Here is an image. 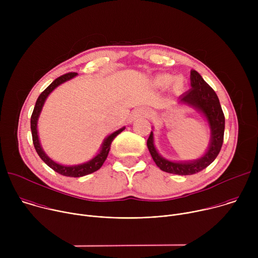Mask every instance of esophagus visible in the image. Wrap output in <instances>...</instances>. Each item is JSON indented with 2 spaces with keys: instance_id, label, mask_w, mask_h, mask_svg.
Here are the masks:
<instances>
[{
  "instance_id": "obj_1",
  "label": "esophagus",
  "mask_w": 258,
  "mask_h": 258,
  "mask_svg": "<svg viewBox=\"0 0 258 258\" xmlns=\"http://www.w3.org/2000/svg\"><path fill=\"white\" fill-rule=\"evenodd\" d=\"M135 116H149L150 115V111L149 109L147 108H139L137 110H135Z\"/></svg>"
}]
</instances>
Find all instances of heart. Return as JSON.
Returning <instances> with one entry per match:
<instances>
[{
    "label": "heart",
    "mask_w": 258,
    "mask_h": 258,
    "mask_svg": "<svg viewBox=\"0 0 258 258\" xmlns=\"http://www.w3.org/2000/svg\"><path fill=\"white\" fill-rule=\"evenodd\" d=\"M167 82V80L166 79H164V78H162L161 80H160V84H165Z\"/></svg>",
    "instance_id": "1"
}]
</instances>
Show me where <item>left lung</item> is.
<instances>
[{
	"instance_id": "8db88e82",
	"label": "left lung",
	"mask_w": 258,
	"mask_h": 258,
	"mask_svg": "<svg viewBox=\"0 0 258 258\" xmlns=\"http://www.w3.org/2000/svg\"><path fill=\"white\" fill-rule=\"evenodd\" d=\"M191 86L192 89L181 96L179 102L194 107L204 114L211 130L210 145L204 156L198 160L191 162H172L158 154L153 144V133L151 132L147 140L149 152L156 165L168 173L190 175L203 170L217 157L224 143L225 115L217 95L196 70L191 71Z\"/></svg>"
}]
</instances>
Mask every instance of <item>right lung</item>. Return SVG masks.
<instances>
[{"instance_id":"add662e5","label":"right lung","mask_w":258,"mask_h":258,"mask_svg":"<svg viewBox=\"0 0 258 258\" xmlns=\"http://www.w3.org/2000/svg\"><path fill=\"white\" fill-rule=\"evenodd\" d=\"M78 75L77 72H68L65 73V75L59 77L58 79H56L38 98L35 102V106L33 108V111L30 117V128H31V135H32V142H33V146H34V149L36 151V153L39 154V156L42 158V160L48 165L50 166L53 170H55L56 172L65 175V176H70V177H80V176H84L87 174H90L94 171H97L98 169H100V167L103 165L104 161L106 160L109 150H110V146H111L112 141L115 139V137L120 134L124 127L114 132L113 134H111L110 136H108L103 145H102V149L100 151V153L95 156L92 160H90L87 163L84 164H80V165H75V166H64L61 164H58L56 162H54L52 159H50L45 152L43 151L42 147L40 145V141H39V137H38V130H36V123H38V118L39 115L42 111V108L43 105L47 99V97L49 96V94L55 89L57 88L59 85L63 84L64 82L72 79L73 77H76Z\"/></svg>"}]
</instances>
